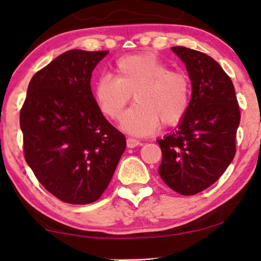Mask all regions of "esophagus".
Listing matches in <instances>:
<instances>
[{
    "mask_svg": "<svg viewBox=\"0 0 261 261\" xmlns=\"http://www.w3.org/2000/svg\"><path fill=\"white\" fill-rule=\"evenodd\" d=\"M141 145V142L137 140V139H132V138H128L127 139V147L128 148H134L137 147V146Z\"/></svg>",
    "mask_w": 261,
    "mask_h": 261,
    "instance_id": "34e87169",
    "label": "esophagus"
}]
</instances>
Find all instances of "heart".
Instances as JSON below:
<instances>
[{"label": "heart", "instance_id": "obj_1", "mask_svg": "<svg viewBox=\"0 0 261 261\" xmlns=\"http://www.w3.org/2000/svg\"><path fill=\"white\" fill-rule=\"evenodd\" d=\"M116 77L101 76L94 88L99 110L117 120L134 95L132 106L121 119V128L134 137H145L164 124L183 119L190 103V81L181 70H170L166 63L149 53L130 55L116 62Z\"/></svg>", "mask_w": 261, "mask_h": 261}]
</instances>
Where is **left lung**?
I'll list each match as a JSON object with an SVG mask.
<instances>
[{"mask_svg": "<svg viewBox=\"0 0 261 261\" xmlns=\"http://www.w3.org/2000/svg\"><path fill=\"white\" fill-rule=\"evenodd\" d=\"M191 82L188 112L177 128L159 139V176L178 194H198L222 176L235 155L240 110L233 82L212 57L174 46Z\"/></svg>", "mask_w": 261, "mask_h": 261, "instance_id": "1", "label": "left lung"}]
</instances>
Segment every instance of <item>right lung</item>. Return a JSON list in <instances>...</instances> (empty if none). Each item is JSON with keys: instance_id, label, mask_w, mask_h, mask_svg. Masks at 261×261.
Here are the masks:
<instances>
[{"instance_id": "1", "label": "right lung", "mask_w": 261, "mask_h": 261, "mask_svg": "<svg viewBox=\"0 0 261 261\" xmlns=\"http://www.w3.org/2000/svg\"><path fill=\"white\" fill-rule=\"evenodd\" d=\"M108 53L57 57L31 80L20 113L27 164L46 190L71 204L97 201L126 149L91 91L92 71Z\"/></svg>"}]
</instances>
